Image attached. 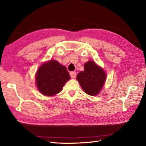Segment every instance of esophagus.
I'll return each mask as SVG.
<instances>
[{
	"label": "esophagus",
	"instance_id": "esophagus-1",
	"mask_svg": "<svg viewBox=\"0 0 146 146\" xmlns=\"http://www.w3.org/2000/svg\"><path fill=\"white\" fill-rule=\"evenodd\" d=\"M70 76L72 78H75L76 76V72H75V71H71V72H70Z\"/></svg>",
	"mask_w": 146,
	"mask_h": 146
}]
</instances>
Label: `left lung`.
I'll return each mask as SVG.
<instances>
[{
  "mask_svg": "<svg viewBox=\"0 0 146 146\" xmlns=\"http://www.w3.org/2000/svg\"><path fill=\"white\" fill-rule=\"evenodd\" d=\"M76 79L86 94L97 95L104 85L106 73L94 61H88L84 65V71H80Z\"/></svg>",
  "mask_w": 146,
  "mask_h": 146,
  "instance_id": "8db88e82",
  "label": "left lung"
}]
</instances>
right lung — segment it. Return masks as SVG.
<instances>
[{"mask_svg": "<svg viewBox=\"0 0 146 146\" xmlns=\"http://www.w3.org/2000/svg\"><path fill=\"white\" fill-rule=\"evenodd\" d=\"M66 68L51 60L41 65L36 72V86L43 95L51 97L60 93L70 79Z\"/></svg>", "mask_w": 146, "mask_h": 146, "instance_id": "right-lung-1", "label": "right lung"}]
</instances>
